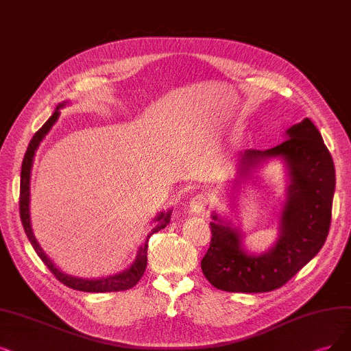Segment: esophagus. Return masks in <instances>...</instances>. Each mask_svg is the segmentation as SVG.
Wrapping results in <instances>:
<instances>
[{
	"mask_svg": "<svg viewBox=\"0 0 351 351\" xmlns=\"http://www.w3.org/2000/svg\"><path fill=\"white\" fill-rule=\"evenodd\" d=\"M210 205V199L206 195H202V193H197V195H193L189 199V205L188 208L192 214H201L204 213L206 208H208Z\"/></svg>",
	"mask_w": 351,
	"mask_h": 351,
	"instance_id": "esophagus-1",
	"label": "esophagus"
}]
</instances>
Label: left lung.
<instances>
[{
  "label": "left lung",
  "instance_id": "8db88e82",
  "mask_svg": "<svg viewBox=\"0 0 351 351\" xmlns=\"http://www.w3.org/2000/svg\"><path fill=\"white\" fill-rule=\"evenodd\" d=\"M285 137L271 149L239 153V178L269 160H280L287 171V192L271 247L263 253L247 252L240 228L211 214L213 237L201 267L217 289L244 293L278 289L315 257L327 240L335 189L331 154L309 119L288 128Z\"/></svg>",
  "mask_w": 351,
  "mask_h": 351
}]
</instances>
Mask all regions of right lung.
<instances>
[{
  "mask_svg": "<svg viewBox=\"0 0 351 351\" xmlns=\"http://www.w3.org/2000/svg\"><path fill=\"white\" fill-rule=\"evenodd\" d=\"M69 104V101H63L60 102L59 106L56 107L55 112L51 114L50 119L42 125V128L33 136V138L30 140V145L27 147V152L24 154L23 159V165H21V176H20V217H21V223L24 227L25 234H27V239L30 240L33 249L36 250L37 256L42 258V262L49 267V270L56 276V279L59 282H62L66 287L76 289V291H82V292H94V293H99V292H119V291H125L133 288L134 285L140 280V278L143 276L146 270V265H147V241L149 237L153 234V232H158L162 228H165L169 223H171V215H172V210L167 211H162L158 214L153 221H158L154 226V228L150 231V234L147 236L146 241L143 243L141 245H138V250L136 254L134 262L130 265L125 270L120 271V274H115L111 276H106V278H97V279H84V278H77V276H72L68 274H63V271L56 267V265L50 261L47 257V254L43 252V249L40 247V244L36 240L34 232L32 228V221H30V179H32V167H33V162H34V156L36 152L40 146V143L43 141V138L47 136V133L51 130L59 119L60 115V108L66 107Z\"/></svg>",
  "mask_w": 351,
  "mask_h": 351,
  "instance_id": "1",
  "label": "right lung"
}]
</instances>
